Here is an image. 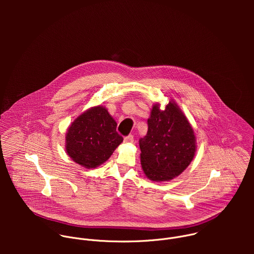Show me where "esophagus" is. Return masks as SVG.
I'll return each instance as SVG.
<instances>
[{
	"instance_id": "34e87169",
	"label": "esophagus",
	"mask_w": 254,
	"mask_h": 254,
	"mask_svg": "<svg viewBox=\"0 0 254 254\" xmlns=\"http://www.w3.org/2000/svg\"><path fill=\"white\" fill-rule=\"evenodd\" d=\"M124 140H125V142H132L133 141V136L131 134H129V135L126 136Z\"/></svg>"
}]
</instances>
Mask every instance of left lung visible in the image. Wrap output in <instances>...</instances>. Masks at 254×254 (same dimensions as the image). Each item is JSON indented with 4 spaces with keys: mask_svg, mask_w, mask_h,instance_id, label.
Returning a JSON list of instances; mask_svg holds the SVG:
<instances>
[{
    "mask_svg": "<svg viewBox=\"0 0 254 254\" xmlns=\"http://www.w3.org/2000/svg\"><path fill=\"white\" fill-rule=\"evenodd\" d=\"M155 103L148 120L147 135L139 139L140 165L146 177L166 182L182 174L194 159V129L180 106L170 100L165 110Z\"/></svg>",
    "mask_w": 254,
    "mask_h": 254,
    "instance_id": "1",
    "label": "left lung"
}]
</instances>
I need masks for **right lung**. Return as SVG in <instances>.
Here are the masks:
<instances>
[{"instance_id":"obj_1","label":"right lung","mask_w":254,"mask_h":254,"mask_svg":"<svg viewBox=\"0 0 254 254\" xmlns=\"http://www.w3.org/2000/svg\"><path fill=\"white\" fill-rule=\"evenodd\" d=\"M117 122L103 105L88 108L67 128V155L86 169L102 165L124 140L117 131Z\"/></svg>"}]
</instances>
